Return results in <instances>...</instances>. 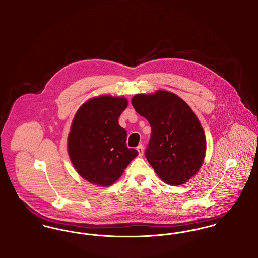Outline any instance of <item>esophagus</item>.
I'll return each instance as SVG.
<instances>
[{
    "label": "esophagus",
    "mask_w": 258,
    "mask_h": 258,
    "mask_svg": "<svg viewBox=\"0 0 258 258\" xmlns=\"http://www.w3.org/2000/svg\"><path fill=\"white\" fill-rule=\"evenodd\" d=\"M137 152H138V155L139 157H142L143 156V153H144V147L142 145H139L138 147L136 148Z\"/></svg>",
    "instance_id": "esophagus-1"
}]
</instances>
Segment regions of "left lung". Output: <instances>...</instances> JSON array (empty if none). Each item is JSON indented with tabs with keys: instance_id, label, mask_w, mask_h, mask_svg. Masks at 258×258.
Wrapping results in <instances>:
<instances>
[{
	"instance_id": "8db88e82",
	"label": "left lung",
	"mask_w": 258,
	"mask_h": 258,
	"mask_svg": "<svg viewBox=\"0 0 258 258\" xmlns=\"http://www.w3.org/2000/svg\"><path fill=\"white\" fill-rule=\"evenodd\" d=\"M132 103L152 128L145 151L149 163L164 183L184 184L198 172L206 153V137L196 114L167 91L136 95Z\"/></svg>"
}]
</instances>
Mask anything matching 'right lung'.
Instances as JSON below:
<instances>
[{
  "label": "right lung",
  "mask_w": 258,
  "mask_h": 258,
  "mask_svg": "<svg viewBox=\"0 0 258 258\" xmlns=\"http://www.w3.org/2000/svg\"><path fill=\"white\" fill-rule=\"evenodd\" d=\"M126 98L100 96L77 110L68 137V151L78 174L92 184L109 186L138 155L127 148L126 131L118 122Z\"/></svg>",
  "instance_id": "1"
}]
</instances>
